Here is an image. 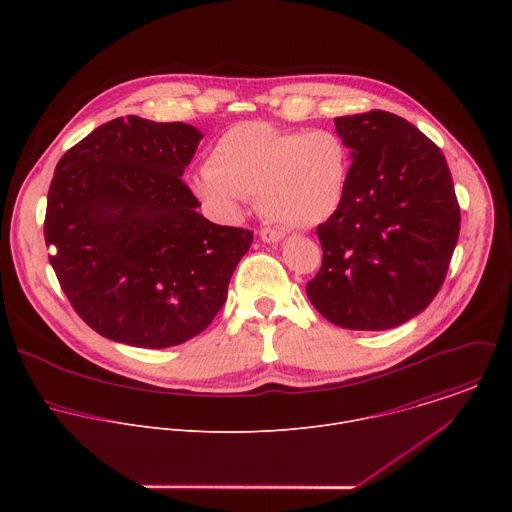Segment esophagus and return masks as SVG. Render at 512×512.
I'll list each match as a JSON object with an SVG mask.
<instances>
[{"label":"esophagus","mask_w":512,"mask_h":512,"mask_svg":"<svg viewBox=\"0 0 512 512\" xmlns=\"http://www.w3.org/2000/svg\"><path fill=\"white\" fill-rule=\"evenodd\" d=\"M259 237L263 243H279L285 237V233L279 229H261Z\"/></svg>","instance_id":"34e87169"}]
</instances>
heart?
Segmentation results:
<instances>
[{"mask_svg":"<svg viewBox=\"0 0 512 512\" xmlns=\"http://www.w3.org/2000/svg\"><path fill=\"white\" fill-rule=\"evenodd\" d=\"M350 172V148L332 129L281 131L263 121L229 127L210 148L192 190L221 218H235L257 194L269 221L316 227L338 210Z\"/></svg>","mask_w":512,"mask_h":512,"instance_id":"obj_1","label":"heart"}]
</instances>
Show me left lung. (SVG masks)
Segmentation results:
<instances>
[{"label":"left lung","instance_id":"obj_1","mask_svg":"<svg viewBox=\"0 0 512 512\" xmlns=\"http://www.w3.org/2000/svg\"><path fill=\"white\" fill-rule=\"evenodd\" d=\"M352 166L344 198L316 235L322 267L312 306L348 330H389L440 291L460 235V206L437 145L399 115L334 119Z\"/></svg>","mask_w":512,"mask_h":512}]
</instances>
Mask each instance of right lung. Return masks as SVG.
<instances>
[{
    "mask_svg": "<svg viewBox=\"0 0 512 512\" xmlns=\"http://www.w3.org/2000/svg\"><path fill=\"white\" fill-rule=\"evenodd\" d=\"M202 133L188 123L117 117L60 158L44 239L75 312L139 348L182 344L225 306L253 233L214 225L182 182Z\"/></svg>",
    "mask_w": 512,
    "mask_h": 512,
    "instance_id": "obj_1",
    "label": "right lung"
}]
</instances>
